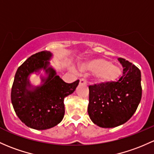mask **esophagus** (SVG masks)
Here are the masks:
<instances>
[{"mask_svg": "<svg viewBox=\"0 0 154 154\" xmlns=\"http://www.w3.org/2000/svg\"><path fill=\"white\" fill-rule=\"evenodd\" d=\"M87 81L85 78H81L80 80V84H81V85H85Z\"/></svg>", "mask_w": 154, "mask_h": 154, "instance_id": "esophagus-1", "label": "esophagus"}]
</instances>
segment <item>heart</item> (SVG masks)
Here are the masks:
<instances>
[{
	"label": "heart",
	"instance_id": "obj_1",
	"mask_svg": "<svg viewBox=\"0 0 154 154\" xmlns=\"http://www.w3.org/2000/svg\"><path fill=\"white\" fill-rule=\"evenodd\" d=\"M83 69L97 74L98 81L102 83L114 81L121 74V70L119 67L103 58H97L88 61L84 65Z\"/></svg>",
	"mask_w": 154,
	"mask_h": 154
}]
</instances>
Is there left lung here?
Listing matches in <instances>:
<instances>
[{
	"label": "left lung",
	"mask_w": 154,
	"mask_h": 154,
	"mask_svg": "<svg viewBox=\"0 0 154 154\" xmlns=\"http://www.w3.org/2000/svg\"><path fill=\"white\" fill-rule=\"evenodd\" d=\"M118 60L123 67L119 80L88 87V115L94 123L102 128H114L127 122L142 98L140 70L124 58Z\"/></svg>",
	"instance_id": "left-lung-1"
}]
</instances>
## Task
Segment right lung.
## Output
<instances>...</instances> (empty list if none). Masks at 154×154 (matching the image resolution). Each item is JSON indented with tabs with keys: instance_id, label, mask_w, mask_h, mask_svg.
<instances>
[{
	"instance_id": "right-lung-1",
	"label": "right lung",
	"mask_w": 154,
	"mask_h": 154,
	"mask_svg": "<svg viewBox=\"0 0 154 154\" xmlns=\"http://www.w3.org/2000/svg\"><path fill=\"white\" fill-rule=\"evenodd\" d=\"M51 53L43 51L29 57L19 66L14 76L11 92L13 108L19 119L28 127L46 130L59 124L65 114L63 100L78 85L80 80L66 83L48 67ZM43 68L48 74L42 79L44 83L33 87L28 77L33 72Z\"/></svg>"
}]
</instances>
